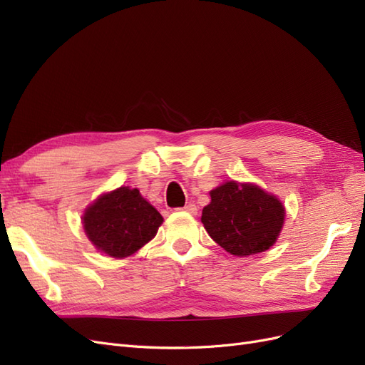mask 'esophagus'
Here are the masks:
<instances>
[{
	"instance_id": "34e87169",
	"label": "esophagus",
	"mask_w": 365,
	"mask_h": 365,
	"mask_svg": "<svg viewBox=\"0 0 365 365\" xmlns=\"http://www.w3.org/2000/svg\"><path fill=\"white\" fill-rule=\"evenodd\" d=\"M178 210H181V212L190 213V215H196V213H197V208H196V205H195V204H187V205H184V207H181V208H178Z\"/></svg>"
}]
</instances>
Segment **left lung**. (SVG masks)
I'll list each match as a JSON object with an SVG mask.
<instances>
[{
    "label": "left lung",
    "instance_id": "1",
    "mask_svg": "<svg viewBox=\"0 0 365 365\" xmlns=\"http://www.w3.org/2000/svg\"><path fill=\"white\" fill-rule=\"evenodd\" d=\"M201 222L217 245L233 256L247 257L269 250L277 240L284 207L268 192L250 182L227 181L212 192Z\"/></svg>",
    "mask_w": 365,
    "mask_h": 365
}]
</instances>
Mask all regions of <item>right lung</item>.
<instances>
[{"label": "right lung", "instance_id": "right-lung-1", "mask_svg": "<svg viewBox=\"0 0 365 365\" xmlns=\"http://www.w3.org/2000/svg\"><path fill=\"white\" fill-rule=\"evenodd\" d=\"M83 230L93 245L108 256L123 259L155 237L163 216L138 189H118L98 196L85 210Z\"/></svg>", "mask_w": 365, "mask_h": 365}]
</instances>
